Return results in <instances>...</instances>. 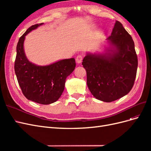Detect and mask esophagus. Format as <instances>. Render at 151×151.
Returning <instances> with one entry per match:
<instances>
[{
    "instance_id": "34e87169",
    "label": "esophagus",
    "mask_w": 151,
    "mask_h": 151,
    "mask_svg": "<svg viewBox=\"0 0 151 151\" xmlns=\"http://www.w3.org/2000/svg\"><path fill=\"white\" fill-rule=\"evenodd\" d=\"M76 60L77 63H81L82 62V60H83V55H79L76 57Z\"/></svg>"
}]
</instances>
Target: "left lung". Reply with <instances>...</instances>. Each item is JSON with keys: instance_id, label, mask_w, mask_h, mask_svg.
Masks as SVG:
<instances>
[{"instance_id": "obj_1", "label": "left lung", "mask_w": 151, "mask_h": 151, "mask_svg": "<svg viewBox=\"0 0 151 151\" xmlns=\"http://www.w3.org/2000/svg\"><path fill=\"white\" fill-rule=\"evenodd\" d=\"M105 53H87L82 63L87 73V85L94 96L111 102L129 93L134 84L137 56L131 36L116 21Z\"/></svg>"}]
</instances>
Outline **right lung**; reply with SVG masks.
I'll list each match as a JSON object with an SVG mask.
<instances>
[{"mask_svg":"<svg viewBox=\"0 0 151 151\" xmlns=\"http://www.w3.org/2000/svg\"><path fill=\"white\" fill-rule=\"evenodd\" d=\"M43 24L31 26L20 37L16 47L14 70L22 92L27 99L39 104H49L61 96L67 77L75 69L76 61L72 58L39 66L28 60L24 51L25 36Z\"/></svg>","mask_w":151,"mask_h":151,"instance_id":"1","label":"right lung"}]
</instances>
